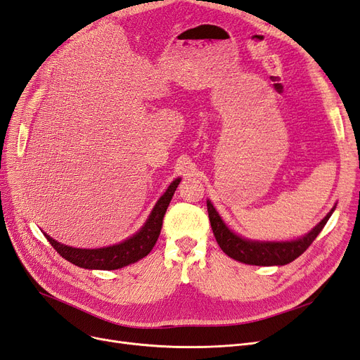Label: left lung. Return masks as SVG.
I'll use <instances>...</instances> for the list:
<instances>
[{
    "label": "left lung",
    "instance_id": "obj_1",
    "mask_svg": "<svg viewBox=\"0 0 360 360\" xmlns=\"http://www.w3.org/2000/svg\"><path fill=\"white\" fill-rule=\"evenodd\" d=\"M333 210L335 207L326 214V217L319 225H315L308 234L296 238V240L258 242L248 240V238L233 233L230 228L225 225L219 213L216 212L213 204L210 201H207V212H209L210 225L217 245L221 246V249L228 257L240 261V263L252 266H284L291 263V261L300 257L304 250L311 246L315 238H317L326 222L329 221Z\"/></svg>",
    "mask_w": 360,
    "mask_h": 360
}]
</instances>
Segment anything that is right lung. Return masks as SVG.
Masks as SVG:
<instances>
[{"mask_svg":"<svg viewBox=\"0 0 360 360\" xmlns=\"http://www.w3.org/2000/svg\"><path fill=\"white\" fill-rule=\"evenodd\" d=\"M180 180L181 179H176L169 184L167 192L162 195L159 201L156 202L155 209L151 210L144 226L141 228L136 234L129 237L127 240L122 243L99 249H79L61 245L57 240H53L48 234H45V237L48 238V242L52 245V248L56 249L64 259H68L72 264L82 269L115 270L136 263L138 259L147 257L150 254V250L156 245L158 237L162 230L163 214H165L168 209L172 195L176 192Z\"/></svg>","mask_w":360,"mask_h":360,"instance_id":"obj_1","label":"right lung"}]
</instances>
